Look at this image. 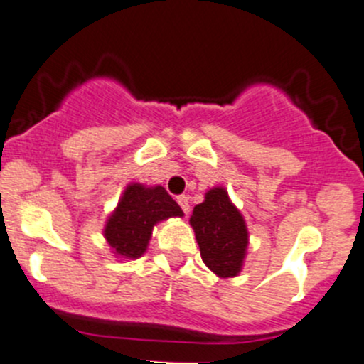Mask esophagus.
Segmentation results:
<instances>
[{
    "instance_id": "34e87169",
    "label": "esophagus",
    "mask_w": 364,
    "mask_h": 364,
    "mask_svg": "<svg viewBox=\"0 0 364 364\" xmlns=\"http://www.w3.org/2000/svg\"><path fill=\"white\" fill-rule=\"evenodd\" d=\"M178 204L181 205V209L185 211V215H188L190 211V199L186 196H179L178 197Z\"/></svg>"
}]
</instances>
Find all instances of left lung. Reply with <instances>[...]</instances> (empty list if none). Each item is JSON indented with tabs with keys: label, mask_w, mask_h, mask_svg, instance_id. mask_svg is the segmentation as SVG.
I'll return each instance as SVG.
<instances>
[{
	"label": "left lung",
	"mask_w": 364,
	"mask_h": 364,
	"mask_svg": "<svg viewBox=\"0 0 364 364\" xmlns=\"http://www.w3.org/2000/svg\"><path fill=\"white\" fill-rule=\"evenodd\" d=\"M193 227L204 264L220 278H232L243 267L248 230L243 215L222 186L205 192L204 203L193 208Z\"/></svg>",
	"instance_id": "8db88e82"
}]
</instances>
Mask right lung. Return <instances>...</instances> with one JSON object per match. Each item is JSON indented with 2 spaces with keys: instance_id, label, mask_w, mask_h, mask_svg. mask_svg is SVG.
<instances>
[{
  "instance_id": "obj_1",
  "label": "right lung",
  "mask_w": 364,
  "mask_h": 364,
  "mask_svg": "<svg viewBox=\"0 0 364 364\" xmlns=\"http://www.w3.org/2000/svg\"><path fill=\"white\" fill-rule=\"evenodd\" d=\"M171 216H183V211L164 186L132 183L109 216L104 236L117 257L139 259L148 248L153 227Z\"/></svg>"
}]
</instances>
